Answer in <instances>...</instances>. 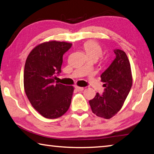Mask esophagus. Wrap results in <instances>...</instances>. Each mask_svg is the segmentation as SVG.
Masks as SVG:
<instances>
[{
  "label": "esophagus",
  "mask_w": 154,
  "mask_h": 154,
  "mask_svg": "<svg viewBox=\"0 0 154 154\" xmlns=\"http://www.w3.org/2000/svg\"><path fill=\"white\" fill-rule=\"evenodd\" d=\"M75 89H76L77 91H83V88H82V87H79V86H77V85H76V86L75 87Z\"/></svg>",
  "instance_id": "esophagus-1"
}]
</instances>
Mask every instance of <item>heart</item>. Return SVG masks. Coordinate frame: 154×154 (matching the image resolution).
<instances>
[{
    "label": "heart",
    "mask_w": 154,
    "mask_h": 154,
    "mask_svg": "<svg viewBox=\"0 0 154 154\" xmlns=\"http://www.w3.org/2000/svg\"><path fill=\"white\" fill-rule=\"evenodd\" d=\"M83 49L89 58H95L98 59L103 53L101 46L96 41L90 40L83 44Z\"/></svg>",
    "instance_id": "heart-1"
}]
</instances>
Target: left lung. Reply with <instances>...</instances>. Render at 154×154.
Masks as SVG:
<instances>
[{
	"label": "left lung",
	"mask_w": 154,
	"mask_h": 154,
	"mask_svg": "<svg viewBox=\"0 0 154 154\" xmlns=\"http://www.w3.org/2000/svg\"><path fill=\"white\" fill-rule=\"evenodd\" d=\"M116 58L101 75L105 83L103 95L96 93L89 101L94 113L98 117L110 119L122 109L132 85L131 67L126 54L121 49H115Z\"/></svg>",
	"instance_id": "left-lung-1"
}]
</instances>
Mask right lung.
<instances>
[{
  "label": "right lung",
  "mask_w": 154,
  "mask_h": 154,
  "mask_svg": "<svg viewBox=\"0 0 154 154\" xmlns=\"http://www.w3.org/2000/svg\"><path fill=\"white\" fill-rule=\"evenodd\" d=\"M72 43L49 41L30 52L24 72V86L31 105L44 118L56 119L71 105L74 88L55 82L61 72L63 55Z\"/></svg>",
  "instance_id": "1"
}]
</instances>
